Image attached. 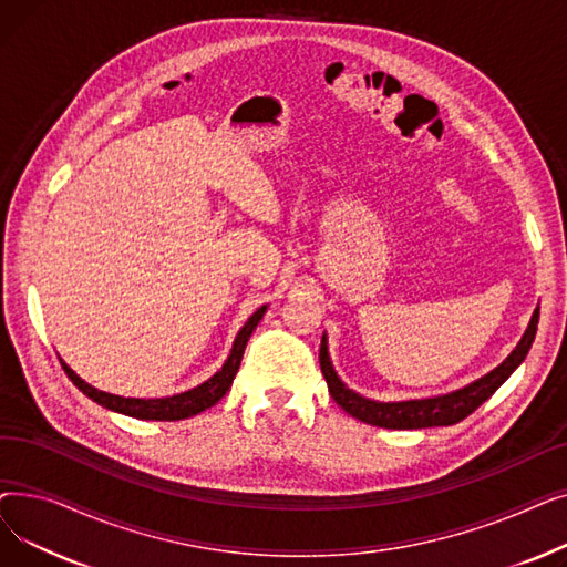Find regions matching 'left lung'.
Wrapping results in <instances>:
<instances>
[{
  "mask_svg": "<svg viewBox=\"0 0 567 567\" xmlns=\"http://www.w3.org/2000/svg\"><path fill=\"white\" fill-rule=\"evenodd\" d=\"M538 317H540V308H535L528 321V329L522 336L519 344L498 368H494L489 374L475 379L473 383L449 395L406 400V402H377L359 395L355 391L347 389L342 379L336 374L331 355H329V342H326V333L319 347V365L326 383H329L331 398L361 423L385 427V430H421V427L455 425L464 421L468 413L478 409L485 400H489L496 393L498 385L519 368V363L526 359V353L535 340V331H538Z\"/></svg>",
  "mask_w": 567,
  "mask_h": 567,
  "instance_id": "8db88e82",
  "label": "left lung"
}]
</instances>
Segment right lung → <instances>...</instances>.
Instances as JSON below:
<instances>
[{
    "label": "right lung",
    "instance_id": "right-lung-1",
    "mask_svg": "<svg viewBox=\"0 0 567 567\" xmlns=\"http://www.w3.org/2000/svg\"><path fill=\"white\" fill-rule=\"evenodd\" d=\"M266 312V306H261L246 323L244 329L238 331L234 344H231V351L227 355L225 365L212 377L206 379L204 383H199L197 389H190L186 393H178V395H172V398H154V400H144V398H122V395H112V393H105V391H99L94 389V385H89L84 379H80L62 359H59V363H62L64 372L69 374V379L78 385V389L89 398L94 400L96 404L110 409V411H116V413H124V415H131V419H137V421H184V419H190V415H197L202 411H206L208 406H214L220 398H225V393L229 391V385L238 372V365H241V359H244V351H246V344L252 336V331L257 329V323L261 321Z\"/></svg>",
    "mask_w": 567,
    "mask_h": 567
}]
</instances>
